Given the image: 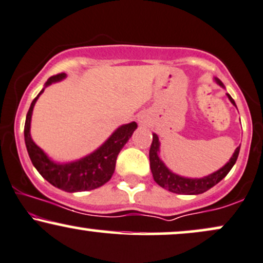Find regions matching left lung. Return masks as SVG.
I'll return each mask as SVG.
<instances>
[{
    "label": "left lung",
    "instance_id": "8db88e82",
    "mask_svg": "<svg viewBox=\"0 0 263 263\" xmlns=\"http://www.w3.org/2000/svg\"><path fill=\"white\" fill-rule=\"evenodd\" d=\"M219 85L223 83L219 80H217ZM228 98L232 103L235 105V101L232 97L228 94ZM236 106V105H235ZM158 152H159V140H158V136L153 135V141H152L151 149H149V162H151V170L153 174L154 181L158 185L162 186L163 189L167 190V191L174 192V194L179 195H200L203 192L213 187L214 185H217L220 180H223L228 175V173L230 172L234 164H235L236 159H238L239 152H240V145L236 148L234 152L233 157L230 158V160L224 165L222 169H219L218 172L211 174V175L204 176L202 179H187L182 178V176L176 175L170 172L167 167L164 165V163L159 159L158 157Z\"/></svg>",
    "mask_w": 263,
    "mask_h": 263
}]
</instances>
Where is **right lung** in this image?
I'll use <instances>...</instances> for the list:
<instances>
[{"label": "right lung", "instance_id": "add662e5", "mask_svg": "<svg viewBox=\"0 0 263 263\" xmlns=\"http://www.w3.org/2000/svg\"><path fill=\"white\" fill-rule=\"evenodd\" d=\"M65 73L52 76L47 80L45 87L53 82L61 81L62 78H65ZM43 91L44 89L37 94L31 103L24 125L25 145H27L31 163L44 179H46L51 185L63 190V191H89V190L100 187L101 185L111 179L120 151L131 138L134 131L137 128V123L131 122L119 127L99 149L78 162L63 164V165L55 164L46 157V154L34 143L30 137L31 112H33L36 99Z\"/></svg>", "mask_w": 263, "mask_h": 263}]
</instances>
